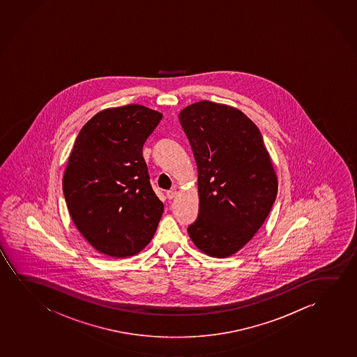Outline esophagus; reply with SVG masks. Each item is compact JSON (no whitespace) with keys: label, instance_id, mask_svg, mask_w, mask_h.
I'll return each mask as SVG.
<instances>
[{"label":"esophagus","instance_id":"1","mask_svg":"<svg viewBox=\"0 0 357 357\" xmlns=\"http://www.w3.org/2000/svg\"><path fill=\"white\" fill-rule=\"evenodd\" d=\"M176 194H178V192H176V189H172V190L167 191V197H168L169 200H172V199L176 197Z\"/></svg>","mask_w":357,"mask_h":357}]
</instances>
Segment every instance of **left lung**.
Masks as SVG:
<instances>
[{
    "label": "left lung",
    "instance_id": "1",
    "mask_svg": "<svg viewBox=\"0 0 357 357\" xmlns=\"http://www.w3.org/2000/svg\"><path fill=\"white\" fill-rule=\"evenodd\" d=\"M197 166L199 215L188 233L197 249L225 259L243 249L268 217L278 179L264 137L238 108L200 101L181 109Z\"/></svg>",
    "mask_w": 357,
    "mask_h": 357
}]
</instances>
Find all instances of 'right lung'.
Segmentation results:
<instances>
[{
	"label": "right lung",
	"instance_id": "right-lung-1",
	"mask_svg": "<svg viewBox=\"0 0 357 357\" xmlns=\"http://www.w3.org/2000/svg\"><path fill=\"white\" fill-rule=\"evenodd\" d=\"M161 119L142 105L106 108L75 139L64 197L77 229L101 254L134 256L156 233L165 206L152 190L142 146Z\"/></svg>",
	"mask_w": 357,
	"mask_h": 357
}]
</instances>
